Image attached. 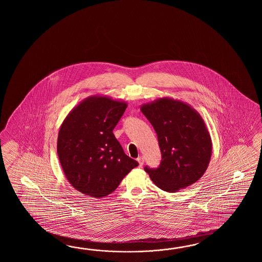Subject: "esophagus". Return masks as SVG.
<instances>
[{
	"label": "esophagus",
	"mask_w": 262,
	"mask_h": 262,
	"mask_svg": "<svg viewBox=\"0 0 262 262\" xmlns=\"http://www.w3.org/2000/svg\"><path fill=\"white\" fill-rule=\"evenodd\" d=\"M138 162H139V167H141L142 165H143V163H144V158L143 157H141V156H139V157H138Z\"/></svg>",
	"instance_id": "esophagus-1"
}]
</instances>
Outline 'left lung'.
I'll return each mask as SVG.
<instances>
[{
  "mask_svg": "<svg viewBox=\"0 0 262 262\" xmlns=\"http://www.w3.org/2000/svg\"><path fill=\"white\" fill-rule=\"evenodd\" d=\"M157 134L162 160L157 168L145 167L152 183L169 193L185 188L203 176L212 156L206 123L194 107L172 97L140 106Z\"/></svg>",
  "mask_w": 262,
  "mask_h": 262,
  "instance_id": "obj_1",
  "label": "left lung"
}]
</instances>
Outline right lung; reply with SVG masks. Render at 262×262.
Masks as SVG:
<instances>
[{"instance_id": "right-lung-1", "label": "right lung", "mask_w": 262, "mask_h": 262, "mask_svg": "<svg viewBox=\"0 0 262 262\" xmlns=\"http://www.w3.org/2000/svg\"><path fill=\"white\" fill-rule=\"evenodd\" d=\"M126 107L124 101L91 95L73 107L60 126L57 152L62 171L84 195L100 199L112 194L139 166L112 133Z\"/></svg>"}]
</instances>
